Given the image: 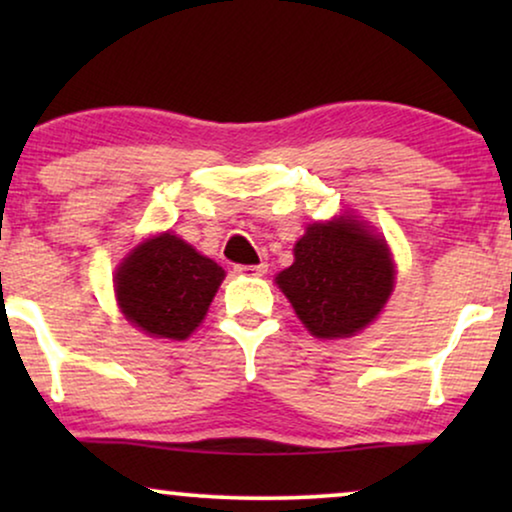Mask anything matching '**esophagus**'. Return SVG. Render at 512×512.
I'll list each match as a JSON object with an SVG mask.
<instances>
[{
  "label": "esophagus",
  "instance_id": "1",
  "mask_svg": "<svg viewBox=\"0 0 512 512\" xmlns=\"http://www.w3.org/2000/svg\"><path fill=\"white\" fill-rule=\"evenodd\" d=\"M235 272H237V275H242V277H263L265 272H268V265H265V263H258V265H237Z\"/></svg>",
  "mask_w": 512,
  "mask_h": 512
}]
</instances>
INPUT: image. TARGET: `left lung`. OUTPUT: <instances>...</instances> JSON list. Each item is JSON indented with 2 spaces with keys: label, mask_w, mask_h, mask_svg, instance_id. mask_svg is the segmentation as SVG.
Instances as JSON below:
<instances>
[{
  "label": "left lung",
  "mask_w": 512,
  "mask_h": 512,
  "mask_svg": "<svg viewBox=\"0 0 512 512\" xmlns=\"http://www.w3.org/2000/svg\"><path fill=\"white\" fill-rule=\"evenodd\" d=\"M384 237L356 216L310 223L293 247V265L275 282L314 338H352L377 319L394 291Z\"/></svg>",
  "instance_id": "left-lung-1"
}]
</instances>
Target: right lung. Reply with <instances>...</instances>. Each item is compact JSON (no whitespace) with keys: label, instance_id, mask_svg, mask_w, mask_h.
I'll return each instance as SVG.
<instances>
[{"label":"right lung","instance_id":"obj_1","mask_svg":"<svg viewBox=\"0 0 512 512\" xmlns=\"http://www.w3.org/2000/svg\"><path fill=\"white\" fill-rule=\"evenodd\" d=\"M226 272L172 233L139 242L114 277L123 317L153 338L186 340L202 324Z\"/></svg>","mask_w":512,"mask_h":512}]
</instances>
